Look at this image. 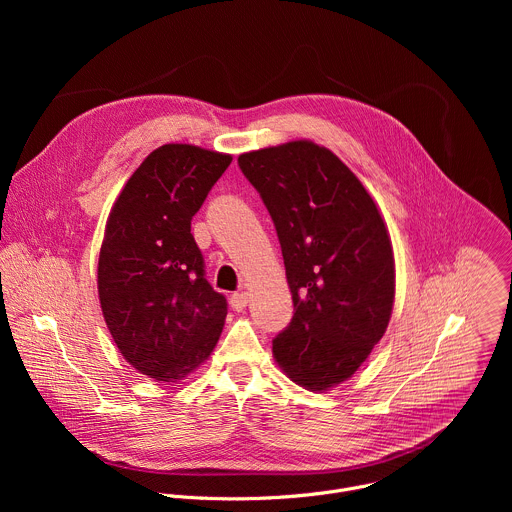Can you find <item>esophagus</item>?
Returning <instances> with one entry per match:
<instances>
[{
    "label": "esophagus",
    "instance_id": "obj_1",
    "mask_svg": "<svg viewBox=\"0 0 512 512\" xmlns=\"http://www.w3.org/2000/svg\"><path fill=\"white\" fill-rule=\"evenodd\" d=\"M247 304H249V294H247V291H237V294L231 296V306H233L237 312L243 310V308H247Z\"/></svg>",
    "mask_w": 512,
    "mask_h": 512
}]
</instances>
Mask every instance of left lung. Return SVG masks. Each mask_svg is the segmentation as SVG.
Instances as JSON below:
<instances>
[{
    "mask_svg": "<svg viewBox=\"0 0 512 512\" xmlns=\"http://www.w3.org/2000/svg\"><path fill=\"white\" fill-rule=\"evenodd\" d=\"M239 168L271 214L294 300L273 356L294 383L328 391L356 373L389 326L387 227L360 180L314 141L241 154Z\"/></svg>",
    "mask_w": 512,
    "mask_h": 512,
    "instance_id": "left-lung-1",
    "label": "left lung"
}]
</instances>
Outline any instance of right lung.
I'll return each instance as SVG.
<instances>
[{"label":"right lung","instance_id":"obj_1","mask_svg":"<svg viewBox=\"0 0 512 512\" xmlns=\"http://www.w3.org/2000/svg\"><path fill=\"white\" fill-rule=\"evenodd\" d=\"M231 156L166 143L115 200L99 255V300L123 358L150 379L176 383L208 358L227 298L206 281L192 216Z\"/></svg>","mask_w":512,"mask_h":512}]
</instances>
